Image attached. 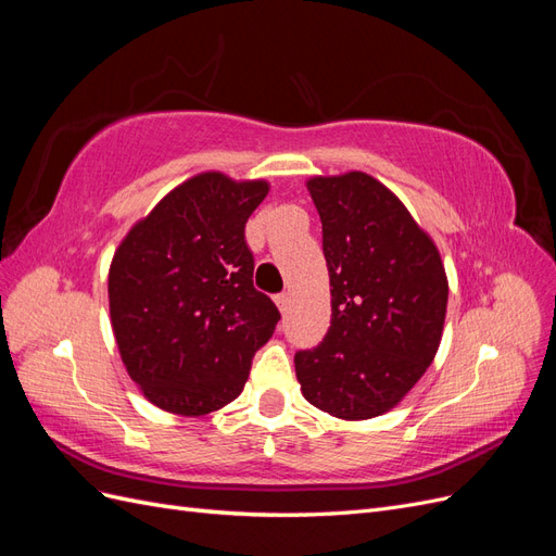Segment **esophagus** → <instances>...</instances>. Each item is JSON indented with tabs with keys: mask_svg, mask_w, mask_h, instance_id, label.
<instances>
[{
	"mask_svg": "<svg viewBox=\"0 0 556 556\" xmlns=\"http://www.w3.org/2000/svg\"><path fill=\"white\" fill-rule=\"evenodd\" d=\"M276 304H278V308H280L282 313H288V308H290V292L276 294Z\"/></svg>",
	"mask_w": 556,
	"mask_h": 556,
	"instance_id": "34e87169",
	"label": "esophagus"
}]
</instances>
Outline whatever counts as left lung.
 Listing matches in <instances>:
<instances>
[{"label":"left lung","instance_id":"1","mask_svg":"<svg viewBox=\"0 0 556 556\" xmlns=\"http://www.w3.org/2000/svg\"><path fill=\"white\" fill-rule=\"evenodd\" d=\"M331 282V325L294 355L301 392L341 419L394 408L441 343L447 278L439 250L376 178H313Z\"/></svg>","mask_w":556,"mask_h":556}]
</instances>
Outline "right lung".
I'll use <instances>...</instances> for the list:
<instances>
[{"label": "right lung", "instance_id": "add662e5", "mask_svg": "<svg viewBox=\"0 0 556 556\" xmlns=\"http://www.w3.org/2000/svg\"><path fill=\"white\" fill-rule=\"evenodd\" d=\"M264 180L201 174L166 194L115 250L111 325L129 378L162 410L206 415L233 401L280 313L252 285L245 223Z\"/></svg>", "mask_w": 556, "mask_h": 556}]
</instances>
